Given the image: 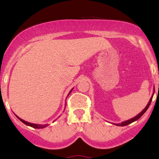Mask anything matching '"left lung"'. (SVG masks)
<instances>
[{
    "mask_svg": "<svg viewBox=\"0 0 159 159\" xmlns=\"http://www.w3.org/2000/svg\"><path fill=\"white\" fill-rule=\"evenodd\" d=\"M154 93H155V88H154ZM154 93H153L152 95H154ZM152 96H152V97L150 98V99H149V102H148V104H147V106H146L145 108H144L143 110L139 114H138V115H137V116H134V117L132 118V119H130V120H126V121H124V122H123V123H114L115 125H117V126H125V125H129V124L132 123H133V122L136 121V120H138V119H140V118L142 116V115H143L144 113H145L146 111H147V109H148V107H149V105H150V103H151V102H152Z\"/></svg>",
    "mask_w": 159,
    "mask_h": 159,
    "instance_id": "left-lung-1",
    "label": "left lung"
}]
</instances>
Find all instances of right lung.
<instances>
[{
    "mask_svg": "<svg viewBox=\"0 0 159 159\" xmlns=\"http://www.w3.org/2000/svg\"><path fill=\"white\" fill-rule=\"evenodd\" d=\"M72 90H73V88H72V90L69 91L68 96H69V94L71 93V92H72ZM17 116L18 119H19V120H21V121L23 123H25V125H28V126H30V127L34 128V129H43V128L47 127V126H48V124H34V123H29V122H27V121H25V120L21 119V118H19L18 116Z\"/></svg>",
    "mask_w": 159,
    "mask_h": 159,
    "instance_id": "obj_1",
    "label": "right lung"
}]
</instances>
